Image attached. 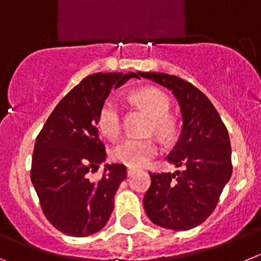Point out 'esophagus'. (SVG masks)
<instances>
[{
  "instance_id": "1",
  "label": "esophagus",
  "mask_w": 261,
  "mask_h": 261,
  "mask_svg": "<svg viewBox=\"0 0 261 261\" xmlns=\"http://www.w3.org/2000/svg\"><path fill=\"white\" fill-rule=\"evenodd\" d=\"M136 171V168H133V166H127V175H133Z\"/></svg>"
}]
</instances>
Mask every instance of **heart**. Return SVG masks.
<instances>
[{
    "label": "heart",
    "instance_id": "heart-1",
    "mask_svg": "<svg viewBox=\"0 0 261 261\" xmlns=\"http://www.w3.org/2000/svg\"><path fill=\"white\" fill-rule=\"evenodd\" d=\"M131 98L154 117L153 125L157 131L168 133L170 122L165 116L170 109V100L165 92L153 87H147L133 93ZM97 125L100 131L109 138L119 135L122 128V107L116 98H107L101 105L97 114ZM159 151L160 145L154 139L127 138L113 148L112 156L118 163L133 168H140L149 163V160L156 156Z\"/></svg>",
    "mask_w": 261,
    "mask_h": 261
}]
</instances>
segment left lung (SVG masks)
I'll return each instance as SVG.
<instances>
[{
    "instance_id": "1",
    "label": "left lung",
    "mask_w": 261,
    "mask_h": 261,
    "mask_svg": "<svg viewBox=\"0 0 261 261\" xmlns=\"http://www.w3.org/2000/svg\"><path fill=\"white\" fill-rule=\"evenodd\" d=\"M178 100L182 131L166 160L175 173H151L143 205L157 226L190 230L210 217L233 171L229 133L210 98L189 82L164 72H140Z\"/></svg>"
}]
</instances>
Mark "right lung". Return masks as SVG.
<instances>
[{
  "label": "right lung",
  "mask_w": 261,
  "mask_h": 261,
  "mask_svg": "<svg viewBox=\"0 0 261 261\" xmlns=\"http://www.w3.org/2000/svg\"><path fill=\"white\" fill-rule=\"evenodd\" d=\"M140 72H97L84 78L58 102L35 143L31 180L44 215L70 237H87L107 225L114 195L126 177V166L107 164L93 182L90 171L105 161L97 130L98 110L112 88Z\"/></svg>",
  "instance_id": "right-lung-1"
}]
</instances>
